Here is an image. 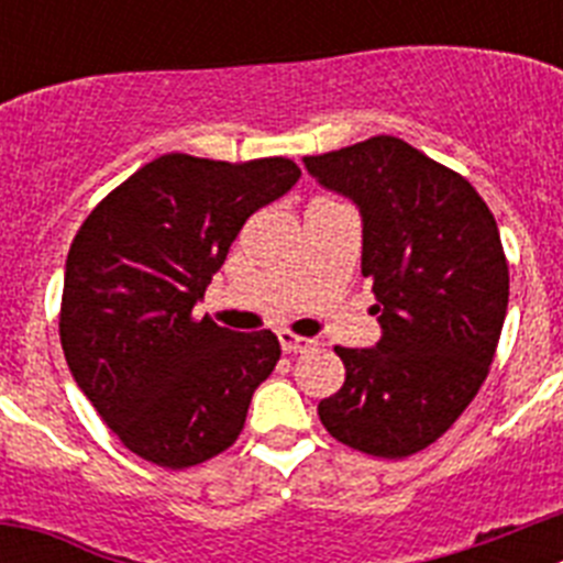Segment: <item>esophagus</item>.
<instances>
[{"mask_svg": "<svg viewBox=\"0 0 563 563\" xmlns=\"http://www.w3.org/2000/svg\"><path fill=\"white\" fill-rule=\"evenodd\" d=\"M278 341H282V350L285 352H305V350H312V346H316V341H312V338L296 335V332H290V330L278 332Z\"/></svg>", "mask_w": 563, "mask_h": 563, "instance_id": "obj_1", "label": "esophagus"}]
</instances>
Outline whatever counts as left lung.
Here are the masks:
<instances>
[{"label":"left lung","instance_id":"left-lung-1","mask_svg":"<svg viewBox=\"0 0 563 563\" xmlns=\"http://www.w3.org/2000/svg\"><path fill=\"white\" fill-rule=\"evenodd\" d=\"M305 166L361 208L383 330L375 350L335 346L346 380L318 417L343 445L402 460L454 426L494 363L510 296L499 228L462 174L391 134Z\"/></svg>","mask_w":563,"mask_h":563}]
</instances>
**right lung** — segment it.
I'll return each instance as SVG.
<instances>
[{
  "instance_id": "1",
  "label": "right lung",
  "mask_w": 563,
  "mask_h": 563,
  "mask_svg": "<svg viewBox=\"0 0 563 563\" xmlns=\"http://www.w3.org/2000/svg\"><path fill=\"white\" fill-rule=\"evenodd\" d=\"M301 177L287 157L163 154L109 191L67 253L58 332L78 389L132 454L183 471L222 454L276 366L271 330L194 318L253 211Z\"/></svg>"
}]
</instances>
